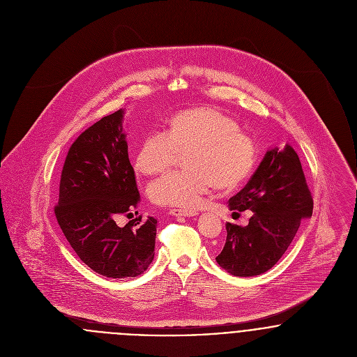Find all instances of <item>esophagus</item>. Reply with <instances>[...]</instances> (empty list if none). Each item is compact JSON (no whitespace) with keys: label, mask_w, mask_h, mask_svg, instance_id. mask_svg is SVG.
<instances>
[{"label":"esophagus","mask_w":357,"mask_h":357,"mask_svg":"<svg viewBox=\"0 0 357 357\" xmlns=\"http://www.w3.org/2000/svg\"><path fill=\"white\" fill-rule=\"evenodd\" d=\"M169 213L172 215H176V217H191V215H197L198 211L197 210H188V208H170Z\"/></svg>","instance_id":"esophagus-1"}]
</instances>
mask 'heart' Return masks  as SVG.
<instances>
[{"mask_svg": "<svg viewBox=\"0 0 357 357\" xmlns=\"http://www.w3.org/2000/svg\"><path fill=\"white\" fill-rule=\"evenodd\" d=\"M185 153L183 170L155 180L149 194L160 206L194 207L217 185L232 190L249 178L257 163L255 139L239 123L211 107H194L173 114L167 130L149 133L135 158L139 172L153 176L173 166Z\"/></svg>", "mask_w": 357, "mask_h": 357, "instance_id": "obj_1", "label": "heart"}]
</instances>
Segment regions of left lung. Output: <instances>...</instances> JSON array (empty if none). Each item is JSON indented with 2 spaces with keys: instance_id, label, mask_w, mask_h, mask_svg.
<instances>
[{
  "instance_id": "obj_1",
  "label": "left lung",
  "mask_w": 357,
  "mask_h": 357,
  "mask_svg": "<svg viewBox=\"0 0 357 357\" xmlns=\"http://www.w3.org/2000/svg\"><path fill=\"white\" fill-rule=\"evenodd\" d=\"M235 211L253 210L246 227L227 222V241L215 257L234 276H257L269 271L293 242L313 199L293 147L268 151L246 187L229 199Z\"/></svg>"
}]
</instances>
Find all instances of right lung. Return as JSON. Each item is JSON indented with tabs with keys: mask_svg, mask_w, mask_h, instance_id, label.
<instances>
[{
	"mask_svg": "<svg viewBox=\"0 0 357 357\" xmlns=\"http://www.w3.org/2000/svg\"><path fill=\"white\" fill-rule=\"evenodd\" d=\"M122 109L82 132L68 149L54 215L77 255L111 279L136 278L153 259L156 218L132 215L142 201L122 133Z\"/></svg>",
	"mask_w": 357,
	"mask_h": 357,
	"instance_id": "add662e5",
	"label": "right lung"
}]
</instances>
